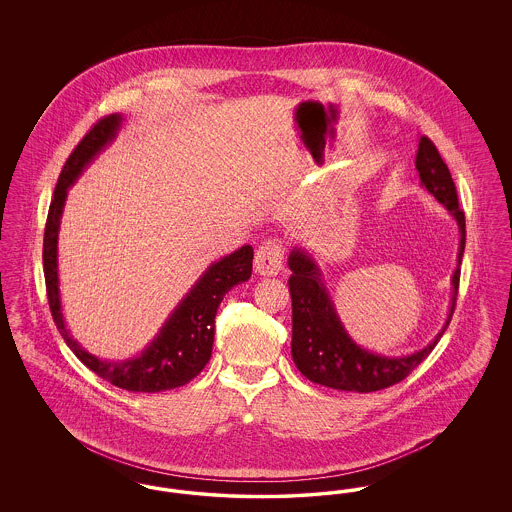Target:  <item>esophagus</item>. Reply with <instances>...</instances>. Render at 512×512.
Here are the masks:
<instances>
[{
	"mask_svg": "<svg viewBox=\"0 0 512 512\" xmlns=\"http://www.w3.org/2000/svg\"><path fill=\"white\" fill-rule=\"evenodd\" d=\"M284 267V249L278 240H268L255 253V272L261 276H276Z\"/></svg>",
	"mask_w": 512,
	"mask_h": 512,
	"instance_id": "obj_1",
	"label": "esophagus"
}]
</instances>
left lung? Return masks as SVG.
Listing matches in <instances>:
<instances>
[{
    "instance_id": "left-lung-1",
    "label": "left lung",
    "mask_w": 512,
    "mask_h": 512,
    "mask_svg": "<svg viewBox=\"0 0 512 512\" xmlns=\"http://www.w3.org/2000/svg\"><path fill=\"white\" fill-rule=\"evenodd\" d=\"M414 165L418 171L420 186L434 195L438 203H441L459 224L461 242L457 268L451 278L453 295L447 320L434 340L424 349H418L411 355L388 357L372 353L359 343H355L347 334L317 261L307 249L295 245L288 257V267L292 270L288 282L292 293V357L299 372L315 384L332 390L357 393L390 388L393 384L405 380L414 368L432 353V349L436 347V343L451 322L459 292L461 261L466 240L464 213L459 209V197L451 172L443 163L438 147L434 146L430 138L422 136L418 140Z\"/></svg>"
}]
</instances>
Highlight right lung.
<instances>
[{
    "label": "right lung",
    "instance_id": "add662e5",
    "mask_svg": "<svg viewBox=\"0 0 512 512\" xmlns=\"http://www.w3.org/2000/svg\"><path fill=\"white\" fill-rule=\"evenodd\" d=\"M121 126V113L103 117L96 122L94 128L80 140V144L74 147L59 174L44 232V276L51 317L63 340L73 349L74 355L92 372H96L99 378L117 388L157 393L188 384L209 363L220 301L234 286L251 278L253 247L242 245L238 251L222 257L217 263H211V267H207L199 276L192 290L184 295L171 317L161 326L159 334L140 351V355L126 361H105L86 351L71 336L61 311L57 270L59 226L69 188L99 153L117 138Z\"/></svg>",
    "mask_w": 512,
    "mask_h": 512
}]
</instances>
